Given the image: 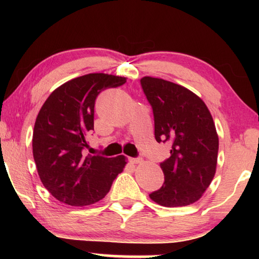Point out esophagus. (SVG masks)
<instances>
[{
  "instance_id": "1",
  "label": "esophagus",
  "mask_w": 259,
  "mask_h": 259,
  "mask_svg": "<svg viewBox=\"0 0 259 259\" xmlns=\"http://www.w3.org/2000/svg\"><path fill=\"white\" fill-rule=\"evenodd\" d=\"M129 162L130 163H141L142 159H140V158H129Z\"/></svg>"
}]
</instances>
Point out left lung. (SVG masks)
<instances>
[{
    "instance_id": "1",
    "label": "left lung",
    "mask_w": 259,
    "mask_h": 259,
    "mask_svg": "<svg viewBox=\"0 0 259 259\" xmlns=\"http://www.w3.org/2000/svg\"><path fill=\"white\" fill-rule=\"evenodd\" d=\"M155 118V138L171 145L160 163L164 183L151 199L164 207L188 206L200 199L216 174L218 135L201 99L187 88L163 79L140 80Z\"/></svg>"
}]
</instances>
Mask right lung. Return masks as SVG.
I'll list each match as a JSON object with an SVG mask.
<instances>
[{
  "label": "right lung",
  "instance_id": "obj_1",
  "mask_svg": "<svg viewBox=\"0 0 259 259\" xmlns=\"http://www.w3.org/2000/svg\"><path fill=\"white\" fill-rule=\"evenodd\" d=\"M125 78L89 73L65 82L43 103L33 130V158L43 186L60 202L88 206L106 196L126 163L124 156H85L96 99Z\"/></svg>",
  "mask_w": 259,
  "mask_h": 259
}]
</instances>
